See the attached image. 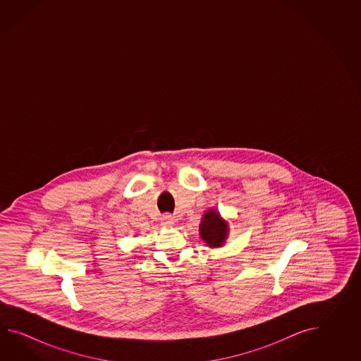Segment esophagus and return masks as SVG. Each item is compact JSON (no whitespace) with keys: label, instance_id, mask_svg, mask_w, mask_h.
<instances>
[{"label":"esophagus","instance_id":"obj_1","mask_svg":"<svg viewBox=\"0 0 361 361\" xmlns=\"http://www.w3.org/2000/svg\"><path fill=\"white\" fill-rule=\"evenodd\" d=\"M161 223L162 226H168V227H170V226L174 224V219H173L171 215H164V216H162Z\"/></svg>","mask_w":361,"mask_h":361}]
</instances>
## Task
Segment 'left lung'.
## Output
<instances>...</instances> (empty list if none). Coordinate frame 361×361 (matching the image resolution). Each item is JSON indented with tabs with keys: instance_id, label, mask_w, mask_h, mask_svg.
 Listing matches in <instances>:
<instances>
[{
	"instance_id": "1",
	"label": "left lung",
	"mask_w": 361,
	"mask_h": 361,
	"mask_svg": "<svg viewBox=\"0 0 361 361\" xmlns=\"http://www.w3.org/2000/svg\"><path fill=\"white\" fill-rule=\"evenodd\" d=\"M230 223L223 218L221 213L210 207L201 218L199 226V233L201 240L209 247H222L228 238Z\"/></svg>"
}]
</instances>
